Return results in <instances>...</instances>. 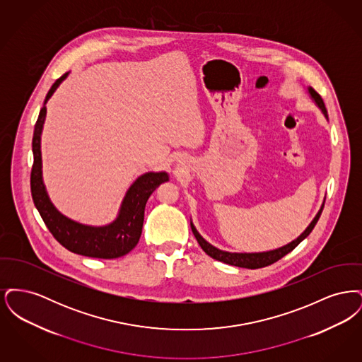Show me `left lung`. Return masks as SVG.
I'll list each match as a JSON object with an SVG mask.
<instances>
[{"mask_svg": "<svg viewBox=\"0 0 362 362\" xmlns=\"http://www.w3.org/2000/svg\"><path fill=\"white\" fill-rule=\"evenodd\" d=\"M308 90H310V96H312V99L315 100V103L319 105V108L322 110V112L325 114V117L328 118L327 108H326V105H325V102H323L322 96H320L313 88H308ZM323 207H325V205L320 207L319 213L316 214V217L313 218V221L310 223V226H308L296 240H293L292 243L286 244L285 247H281V248H278V250L269 251V252H258V254H236V252H226V251H221V250L213 247L211 244H209V243L197 232V229H195V226L192 225V223H191V230H192L195 239L198 241V244L201 245V248L206 252L209 257H211V258L216 259V260L228 263V264H230V266H238V267H244V269H260V267H266V266H269V264H273L276 260L284 258L286 254H289L301 241L304 240V239L310 235V232H312V229L315 228L316 223L319 221L320 214H322V211H323Z\"/></svg>", "mask_w": 362, "mask_h": 362, "instance_id": "1", "label": "left lung"}]
</instances>
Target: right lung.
Instances as JSON below:
<instances>
[{"label": "right lung", "mask_w": 362, "mask_h": 362, "mask_svg": "<svg viewBox=\"0 0 362 362\" xmlns=\"http://www.w3.org/2000/svg\"><path fill=\"white\" fill-rule=\"evenodd\" d=\"M66 76L68 73L61 76L52 84L46 95L45 104L52 98L54 90ZM45 104L40 108L37 121L35 123L33 137L34 164L31 170V194L42 220L52 232L54 239L74 254L100 259L119 258L129 254L139 240L146 201L161 183L168 180V175L165 173H149L139 176L126 192L119 216L112 224L107 226H88L66 218L52 206L42 182L40 134L46 118Z\"/></svg>", "instance_id": "1"}]
</instances>
